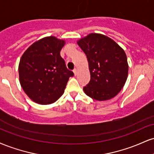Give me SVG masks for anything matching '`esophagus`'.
I'll use <instances>...</instances> for the list:
<instances>
[{
  "label": "esophagus",
  "instance_id": "esophagus-1",
  "mask_svg": "<svg viewBox=\"0 0 154 154\" xmlns=\"http://www.w3.org/2000/svg\"><path fill=\"white\" fill-rule=\"evenodd\" d=\"M73 72H74V74H75V75H77V69H75L73 70Z\"/></svg>",
  "mask_w": 154,
  "mask_h": 154
}]
</instances>
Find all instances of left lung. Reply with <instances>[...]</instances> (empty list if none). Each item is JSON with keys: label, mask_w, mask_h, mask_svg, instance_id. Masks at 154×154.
Returning <instances> with one entry per match:
<instances>
[{"label": "left lung", "mask_w": 154, "mask_h": 154, "mask_svg": "<svg viewBox=\"0 0 154 154\" xmlns=\"http://www.w3.org/2000/svg\"><path fill=\"white\" fill-rule=\"evenodd\" d=\"M87 56L91 80L83 88L93 99L106 100L121 91L128 75V63L125 51L112 39L91 33L77 41Z\"/></svg>", "instance_id": "8db88e82"}]
</instances>
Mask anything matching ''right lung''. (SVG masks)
Instances as JSON below:
<instances>
[{
  "instance_id": "obj_1",
  "label": "right lung",
  "mask_w": 154,
  "mask_h": 154,
  "mask_svg": "<svg viewBox=\"0 0 154 154\" xmlns=\"http://www.w3.org/2000/svg\"><path fill=\"white\" fill-rule=\"evenodd\" d=\"M65 41L50 36L30 45L19 64V82L31 100L39 104L56 101L74 73L66 68L60 51Z\"/></svg>"
}]
</instances>
